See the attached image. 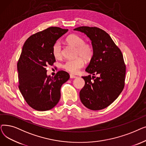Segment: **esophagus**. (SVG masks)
Returning a JSON list of instances; mask_svg holds the SVG:
<instances>
[{
	"mask_svg": "<svg viewBox=\"0 0 146 146\" xmlns=\"http://www.w3.org/2000/svg\"><path fill=\"white\" fill-rule=\"evenodd\" d=\"M70 79H75V78H77V76H76L73 75V74H70Z\"/></svg>",
	"mask_w": 146,
	"mask_h": 146,
	"instance_id": "1",
	"label": "esophagus"
}]
</instances>
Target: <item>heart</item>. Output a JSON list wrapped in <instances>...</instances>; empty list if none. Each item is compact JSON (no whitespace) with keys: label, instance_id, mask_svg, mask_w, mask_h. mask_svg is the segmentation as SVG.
Masks as SVG:
<instances>
[{"label":"heart","instance_id":"1","mask_svg":"<svg viewBox=\"0 0 146 146\" xmlns=\"http://www.w3.org/2000/svg\"><path fill=\"white\" fill-rule=\"evenodd\" d=\"M66 42L74 47H76V55L79 56L77 58L72 60H68L63 64V68L67 72L76 74L78 73L80 69L85 64V60H90L92 58L94 50L93 46L90 44L85 42L83 39L76 34L69 35L66 38ZM52 54L56 58H60L62 56L61 45L60 42H57L52 47Z\"/></svg>","mask_w":146,"mask_h":146}]
</instances>
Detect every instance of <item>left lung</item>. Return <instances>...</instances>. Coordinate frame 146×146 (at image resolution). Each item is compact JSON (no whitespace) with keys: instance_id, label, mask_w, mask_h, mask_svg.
I'll return each mask as SVG.
<instances>
[{"instance_id":"8db88e82","label":"left lung","mask_w":146,"mask_h":146,"mask_svg":"<svg viewBox=\"0 0 146 146\" xmlns=\"http://www.w3.org/2000/svg\"><path fill=\"white\" fill-rule=\"evenodd\" d=\"M74 31L85 34L92 41L94 54L82 76L85 84L80 92L82 104L91 110H101L111 105L125 85L126 66L120 49L110 35L97 27H80Z\"/></svg>"}]
</instances>
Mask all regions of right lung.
I'll use <instances>...</instances> for the list:
<instances>
[{"instance_id": "obj_1", "label": "right lung", "mask_w": 146, "mask_h": 146, "mask_svg": "<svg viewBox=\"0 0 146 146\" xmlns=\"http://www.w3.org/2000/svg\"><path fill=\"white\" fill-rule=\"evenodd\" d=\"M68 31L59 27H49L30 36L22 47L18 61L19 89L27 103L40 111H48L59 102L60 89L70 76L58 71L54 77L47 75L46 67L56 61L52 47Z\"/></svg>"}]
</instances>
